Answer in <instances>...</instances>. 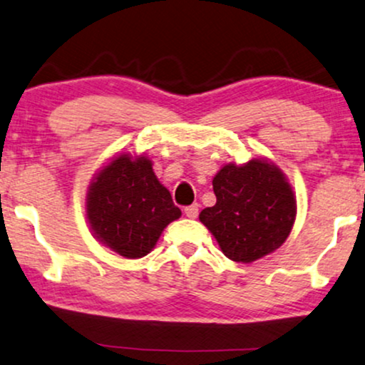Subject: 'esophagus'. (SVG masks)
Masks as SVG:
<instances>
[{"label":"esophagus","mask_w":365,"mask_h":365,"mask_svg":"<svg viewBox=\"0 0 365 365\" xmlns=\"http://www.w3.org/2000/svg\"><path fill=\"white\" fill-rule=\"evenodd\" d=\"M199 204H192L188 205V207H185V216L190 217V219H195L197 216H199Z\"/></svg>","instance_id":"1"}]
</instances>
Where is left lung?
I'll return each instance as SVG.
<instances>
[{
  "mask_svg": "<svg viewBox=\"0 0 365 365\" xmlns=\"http://www.w3.org/2000/svg\"><path fill=\"white\" fill-rule=\"evenodd\" d=\"M212 187L216 204L199 219L230 260L250 263L282 247L296 219V197L279 166L267 160L230 163Z\"/></svg>",
  "mask_w": 365,
  "mask_h": 365,
  "instance_id": "obj_1",
  "label": "left lung"
}]
</instances>
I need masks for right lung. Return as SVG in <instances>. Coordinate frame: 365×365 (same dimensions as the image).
<instances>
[{
    "instance_id": "add662e5",
    "label": "right lung",
    "mask_w": 365,
    "mask_h": 365,
    "mask_svg": "<svg viewBox=\"0 0 365 365\" xmlns=\"http://www.w3.org/2000/svg\"><path fill=\"white\" fill-rule=\"evenodd\" d=\"M180 216L182 210L146 156H115L88 188L86 217L93 236L125 258L148 255L165 227Z\"/></svg>"
}]
</instances>
